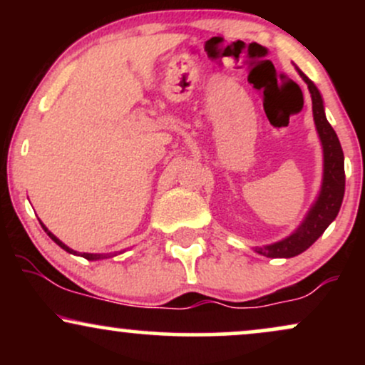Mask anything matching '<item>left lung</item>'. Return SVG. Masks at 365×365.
I'll return each mask as SVG.
<instances>
[{
    "label": "left lung",
    "mask_w": 365,
    "mask_h": 365,
    "mask_svg": "<svg viewBox=\"0 0 365 365\" xmlns=\"http://www.w3.org/2000/svg\"><path fill=\"white\" fill-rule=\"evenodd\" d=\"M297 72L302 77V81L307 83L312 98L314 123H316V130L319 133L322 144V183L316 202L309 209L302 225L290 237L283 238V240L276 242V244L255 247V252L271 259L295 257V255L307 250L324 233V230L333 223L334 217L338 216V211H340L343 202V194H345L343 150L340 140L336 137V132L331 127L329 121L326 120L321 92L317 91L314 82L302 70L297 68Z\"/></svg>",
    "instance_id": "left-lung-1"
}]
</instances>
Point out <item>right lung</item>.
Masks as SVG:
<instances>
[{
  "label": "right lung",
  "instance_id": "add662e5",
  "mask_svg": "<svg viewBox=\"0 0 365 365\" xmlns=\"http://www.w3.org/2000/svg\"><path fill=\"white\" fill-rule=\"evenodd\" d=\"M43 228H44V232L48 233V235H49V238H51V240L54 242V244H58V245H60L63 250H66V252H70V254H75V255H81V257L87 259V261H98V259H106V257H111V254H87V252H83V254L81 252V254H78V252H75L73 249H70V247H66L65 244H63V242L60 240V238H56V237H54L53 233L49 232V230L46 228L44 225H43ZM113 255H115V254H113Z\"/></svg>",
  "mask_w": 365,
  "mask_h": 365
}]
</instances>
